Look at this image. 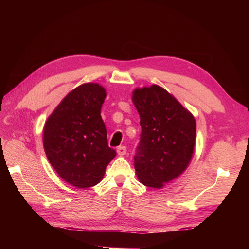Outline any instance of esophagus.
<instances>
[{
    "instance_id": "1",
    "label": "esophagus",
    "mask_w": 249,
    "mask_h": 249,
    "mask_svg": "<svg viewBox=\"0 0 249 249\" xmlns=\"http://www.w3.org/2000/svg\"><path fill=\"white\" fill-rule=\"evenodd\" d=\"M117 154L119 155V156H124V155H125L126 154V147L125 146H118L117 147Z\"/></svg>"
}]
</instances>
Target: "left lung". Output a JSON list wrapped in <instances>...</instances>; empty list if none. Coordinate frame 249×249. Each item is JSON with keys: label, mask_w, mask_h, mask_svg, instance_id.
<instances>
[{"label": "left lung", "mask_w": 249, "mask_h": 249, "mask_svg": "<svg viewBox=\"0 0 249 249\" xmlns=\"http://www.w3.org/2000/svg\"><path fill=\"white\" fill-rule=\"evenodd\" d=\"M132 101L142 129L134 157L135 170L141 184L159 189L189 165L196 123L175 96L158 85L135 89Z\"/></svg>", "instance_id": "obj_1"}]
</instances>
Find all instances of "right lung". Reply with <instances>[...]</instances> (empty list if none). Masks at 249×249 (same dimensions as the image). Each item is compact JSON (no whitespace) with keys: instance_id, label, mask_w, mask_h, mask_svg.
<instances>
[{"instance_id":"1","label":"right lung","mask_w":249,"mask_h":249,"mask_svg":"<svg viewBox=\"0 0 249 249\" xmlns=\"http://www.w3.org/2000/svg\"><path fill=\"white\" fill-rule=\"evenodd\" d=\"M106 90L96 83L74 88L49 116L43 147L59 177L77 188L99 184L116 156L101 116Z\"/></svg>"}]
</instances>
